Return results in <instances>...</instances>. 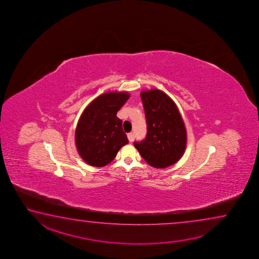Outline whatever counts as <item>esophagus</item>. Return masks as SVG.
Masks as SVG:
<instances>
[{
  "label": "esophagus",
  "instance_id": "esophagus-1",
  "mask_svg": "<svg viewBox=\"0 0 259 259\" xmlns=\"http://www.w3.org/2000/svg\"><path fill=\"white\" fill-rule=\"evenodd\" d=\"M127 139H128L130 142H132V141H134V134H133L132 132L128 133V134H127Z\"/></svg>",
  "mask_w": 259,
  "mask_h": 259
}]
</instances>
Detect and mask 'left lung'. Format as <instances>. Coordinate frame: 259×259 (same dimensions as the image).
I'll return each mask as SVG.
<instances>
[{
  "label": "left lung",
  "mask_w": 259,
  "mask_h": 259,
  "mask_svg": "<svg viewBox=\"0 0 259 259\" xmlns=\"http://www.w3.org/2000/svg\"><path fill=\"white\" fill-rule=\"evenodd\" d=\"M147 122L144 141L134 146L150 166L168 167L180 160L187 145L184 121L175 102L157 89L141 93Z\"/></svg>",
  "instance_id": "left-lung-1"
}]
</instances>
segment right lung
Instances as JSON below:
<instances>
[{
	"label": "right lung",
	"instance_id": "obj_1",
	"mask_svg": "<svg viewBox=\"0 0 259 259\" xmlns=\"http://www.w3.org/2000/svg\"><path fill=\"white\" fill-rule=\"evenodd\" d=\"M126 92H106L89 104L79 118L75 143L80 158L93 167H103L127 144L122 121L117 112L128 100Z\"/></svg>",
	"mask_w": 259,
	"mask_h": 259
}]
</instances>
